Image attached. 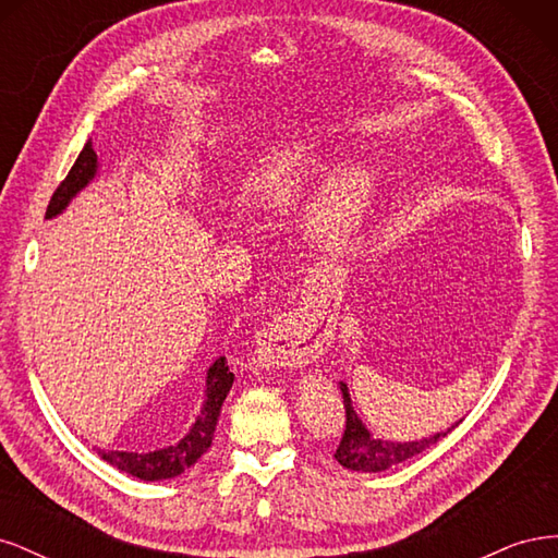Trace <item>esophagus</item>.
<instances>
[{
	"mask_svg": "<svg viewBox=\"0 0 558 558\" xmlns=\"http://www.w3.org/2000/svg\"><path fill=\"white\" fill-rule=\"evenodd\" d=\"M258 344L263 359L269 363L300 367L320 359V353L328 347V340L305 318L295 314H279L260 332Z\"/></svg>",
	"mask_w": 558,
	"mask_h": 558,
	"instance_id": "esophagus-1",
	"label": "esophagus"
}]
</instances>
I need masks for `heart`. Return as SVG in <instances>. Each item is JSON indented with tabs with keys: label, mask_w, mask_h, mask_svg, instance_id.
Instances as JSON below:
<instances>
[{
	"label": "heart",
	"mask_w": 558,
	"mask_h": 558,
	"mask_svg": "<svg viewBox=\"0 0 558 558\" xmlns=\"http://www.w3.org/2000/svg\"><path fill=\"white\" fill-rule=\"evenodd\" d=\"M318 167L314 158L300 154V150H286L269 162L265 170L253 179L251 193L260 205L267 207H289L298 202L310 183L314 181ZM375 195V181L365 172H351L337 181L332 189L318 202L314 211V223L320 232H335L351 228L359 216L367 209Z\"/></svg>",
	"instance_id": "b5f03b06"
}]
</instances>
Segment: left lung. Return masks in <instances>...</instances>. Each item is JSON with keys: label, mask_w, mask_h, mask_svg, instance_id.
<instances>
[{"label": "left lung", "mask_w": 558, "mask_h": 558, "mask_svg": "<svg viewBox=\"0 0 558 558\" xmlns=\"http://www.w3.org/2000/svg\"><path fill=\"white\" fill-rule=\"evenodd\" d=\"M342 396H344V410H347V426L340 445H337L335 459L340 465L349 470H359V472H381L391 465H398L402 461L412 459V456L421 453L435 445L437 440L447 437V433H437L435 437H428V440H418V442H384V440H373L365 426L361 424V418L356 416L351 408V400L347 393V386L342 384Z\"/></svg>", "instance_id": "obj_1"}]
</instances>
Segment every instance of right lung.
<instances>
[{
    "label": "right lung",
    "instance_id": "obj_1",
    "mask_svg": "<svg viewBox=\"0 0 558 558\" xmlns=\"http://www.w3.org/2000/svg\"><path fill=\"white\" fill-rule=\"evenodd\" d=\"M97 170V154L93 150V142L83 146L76 162L72 165L70 174H66L60 185L56 189L53 197H50L46 207V218L60 214L66 202H70L83 185H86ZM234 381V375L230 373L228 361L218 359L207 375V402L202 408L199 418L195 421L193 430L183 437L177 447H167L160 451L150 453H130V451H105L97 449L99 459H105L113 468L130 472L132 477H140L144 482H156V480H170L181 475L183 470H189L202 453L211 447L214 430L218 414H221V404L230 391Z\"/></svg>",
    "mask_w": 558,
    "mask_h": 558
}]
</instances>
